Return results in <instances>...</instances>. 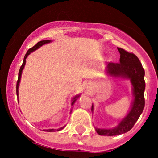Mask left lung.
Returning <instances> with one entry per match:
<instances>
[{
  "label": "left lung",
  "mask_w": 158,
  "mask_h": 158,
  "mask_svg": "<svg viewBox=\"0 0 158 158\" xmlns=\"http://www.w3.org/2000/svg\"><path fill=\"white\" fill-rule=\"evenodd\" d=\"M118 49L120 52L119 63H109L106 68V72L111 76L128 79L131 81L134 100L128 114L119 122L117 127L110 129L95 128L99 135L113 136L128 132L133 128L144 108L145 82L144 68L139 59L135 54L119 47H118ZM92 110L93 105L92 111Z\"/></svg>",
  "instance_id": "8db88e82"
}]
</instances>
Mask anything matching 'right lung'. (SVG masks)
<instances>
[{
    "mask_svg": "<svg viewBox=\"0 0 158 158\" xmlns=\"http://www.w3.org/2000/svg\"><path fill=\"white\" fill-rule=\"evenodd\" d=\"M51 40H41L40 41V42H38L37 44H36V45L34 46V47H33L32 48H30L28 49V51L27 52L26 55H25L24 56V59H23V64H22V66H20V70H19V73H18V79H17V95L18 96V89H19V83H20V78H21V74H22V71H23V68H24V66L25 64H26V59L27 57L28 56V55H30V52H33L34 50H36V49H37L39 47H40L41 46L44 45V44H49V43H50ZM80 96L79 95H76V96L74 97V98L72 99V106H73V104H74L75 102H76V100L78 99V98ZM17 98H18V97H17ZM66 127V125H64L63 127H62V128H60L59 129H57V130H56V129H47V130H44V131H49V132H51V131H60L62 130V129H63Z\"/></svg>",
    "mask_w": 158,
    "mask_h": 158,
    "instance_id": "right-lung-1",
    "label": "right lung"
}]
</instances>
